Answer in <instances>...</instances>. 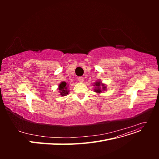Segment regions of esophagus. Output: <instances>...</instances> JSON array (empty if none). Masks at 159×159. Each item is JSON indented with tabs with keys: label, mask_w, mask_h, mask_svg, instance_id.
I'll return each mask as SVG.
<instances>
[{
	"label": "esophagus",
	"mask_w": 159,
	"mask_h": 159,
	"mask_svg": "<svg viewBox=\"0 0 159 159\" xmlns=\"http://www.w3.org/2000/svg\"><path fill=\"white\" fill-rule=\"evenodd\" d=\"M78 81H80V82H83V81H84V78H83V77H79V78H78Z\"/></svg>",
	"instance_id": "34e87169"
}]
</instances>
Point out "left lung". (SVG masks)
<instances>
[{"instance_id": "obj_1", "label": "left lung", "mask_w": 159, "mask_h": 159, "mask_svg": "<svg viewBox=\"0 0 159 159\" xmlns=\"http://www.w3.org/2000/svg\"><path fill=\"white\" fill-rule=\"evenodd\" d=\"M95 85L96 86V88H97V89H95V92L99 93H101V92H102V90L101 89L102 88H101L100 86H102V89H103V90L105 89V88H106L105 87V85H103V84H102V83L99 82V81H97V82L95 83Z\"/></svg>"}]
</instances>
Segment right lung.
Listing matches in <instances>:
<instances>
[{"label": "right lung", "instance_id": "right-lung-1", "mask_svg": "<svg viewBox=\"0 0 159 159\" xmlns=\"http://www.w3.org/2000/svg\"><path fill=\"white\" fill-rule=\"evenodd\" d=\"M67 85H66V83L65 82V81H63V82H61L60 85H59V91L60 93V95L61 96H65L67 94H68V90L67 89Z\"/></svg>", "mask_w": 159, "mask_h": 159}]
</instances>
